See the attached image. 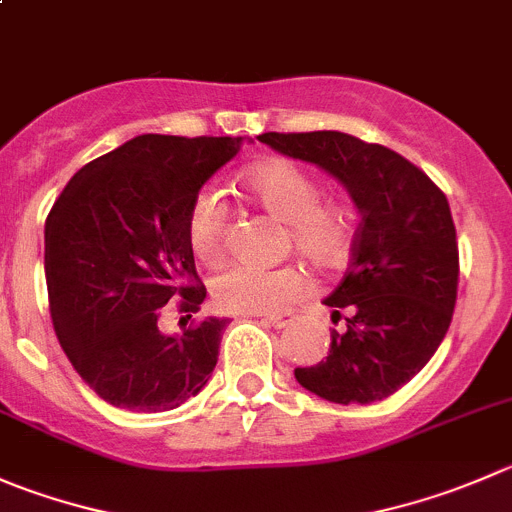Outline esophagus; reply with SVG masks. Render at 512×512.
<instances>
[{
	"label": "esophagus",
	"mask_w": 512,
	"mask_h": 512,
	"mask_svg": "<svg viewBox=\"0 0 512 512\" xmlns=\"http://www.w3.org/2000/svg\"><path fill=\"white\" fill-rule=\"evenodd\" d=\"M262 322L270 327H275V330H282V327H287L292 322V315L290 312H285V315H267L262 317Z\"/></svg>",
	"instance_id": "34e87169"
}]
</instances>
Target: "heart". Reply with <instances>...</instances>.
Wrapping results in <instances>:
<instances>
[{
    "label": "heart",
    "instance_id": "b5f03b06",
    "mask_svg": "<svg viewBox=\"0 0 512 512\" xmlns=\"http://www.w3.org/2000/svg\"><path fill=\"white\" fill-rule=\"evenodd\" d=\"M252 200L285 222L287 247L320 267H340L355 240V215L345 202L325 200L322 185L310 170L290 160H270L242 175ZM190 245L202 262L222 255L227 232V205L212 187L197 192L187 217ZM310 292V280L297 265L252 267L230 265L212 280V300L220 310L250 315L277 312Z\"/></svg>",
    "mask_w": 512,
    "mask_h": 512
}]
</instances>
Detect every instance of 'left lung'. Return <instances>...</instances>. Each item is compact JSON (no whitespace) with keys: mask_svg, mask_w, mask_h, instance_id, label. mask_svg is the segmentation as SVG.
I'll return each mask as SVG.
<instances>
[{"mask_svg":"<svg viewBox=\"0 0 512 512\" xmlns=\"http://www.w3.org/2000/svg\"><path fill=\"white\" fill-rule=\"evenodd\" d=\"M260 142L335 177L360 212L352 262L327 295V357L295 367L302 388L330 403H377L413 380L443 342L458 297V240L448 197L398 152L345 132H265Z\"/></svg>","mask_w":512,"mask_h":512,"instance_id":"obj_1","label":"left lung"}]
</instances>
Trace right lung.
Instances as JSON below:
<instances>
[{"mask_svg":"<svg viewBox=\"0 0 512 512\" xmlns=\"http://www.w3.org/2000/svg\"><path fill=\"white\" fill-rule=\"evenodd\" d=\"M240 145L242 137L140 135L84 165L54 202L44 225L54 332L104 403L165 413L210 380L225 317L190 322L180 335L162 332L160 317L175 300L187 320L200 312L207 290L187 217Z\"/></svg>","mask_w":512,"mask_h":512,"instance_id":"add662e5","label":"right lung"}]
</instances>
